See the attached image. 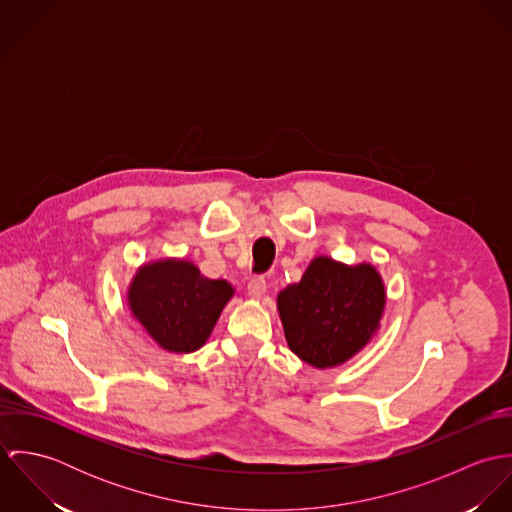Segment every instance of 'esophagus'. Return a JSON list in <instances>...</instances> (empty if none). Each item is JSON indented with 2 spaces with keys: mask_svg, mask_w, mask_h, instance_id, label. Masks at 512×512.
<instances>
[{
  "mask_svg": "<svg viewBox=\"0 0 512 512\" xmlns=\"http://www.w3.org/2000/svg\"><path fill=\"white\" fill-rule=\"evenodd\" d=\"M266 293V280L262 276H256L248 282V295L252 299H260Z\"/></svg>",
  "mask_w": 512,
  "mask_h": 512,
  "instance_id": "esophagus-1",
  "label": "esophagus"
}]
</instances>
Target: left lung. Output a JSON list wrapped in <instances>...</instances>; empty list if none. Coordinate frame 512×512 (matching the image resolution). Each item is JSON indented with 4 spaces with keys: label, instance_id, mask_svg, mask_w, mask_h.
I'll return each instance as SVG.
<instances>
[{
    "label": "left lung",
    "instance_id": "obj_1",
    "mask_svg": "<svg viewBox=\"0 0 512 512\" xmlns=\"http://www.w3.org/2000/svg\"><path fill=\"white\" fill-rule=\"evenodd\" d=\"M386 307L380 272L315 256L297 284L278 293V313L288 347L319 370L343 365L361 353Z\"/></svg>",
    "mask_w": 512,
    "mask_h": 512
}]
</instances>
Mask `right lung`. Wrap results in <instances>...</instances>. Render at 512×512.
I'll list each match as a JSON object with an SVG mask.
<instances>
[{
	"label": "right lung",
	"mask_w": 512,
	"mask_h": 512,
	"mask_svg": "<svg viewBox=\"0 0 512 512\" xmlns=\"http://www.w3.org/2000/svg\"><path fill=\"white\" fill-rule=\"evenodd\" d=\"M234 288L209 280L181 258H161L138 268L128 307L147 335L169 353H195L211 337Z\"/></svg>",
	"instance_id": "add662e5"
}]
</instances>
